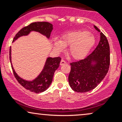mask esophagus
Segmentation results:
<instances>
[{"instance_id":"1","label":"esophagus","mask_w":122,"mask_h":122,"mask_svg":"<svg viewBox=\"0 0 122 122\" xmlns=\"http://www.w3.org/2000/svg\"><path fill=\"white\" fill-rule=\"evenodd\" d=\"M66 62L65 61H64V60H61V62H60V65H64V64H66Z\"/></svg>"}]
</instances>
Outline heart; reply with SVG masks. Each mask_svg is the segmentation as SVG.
<instances>
[{
	"label": "heart",
	"mask_w": 122,
	"mask_h": 122,
	"mask_svg": "<svg viewBox=\"0 0 122 122\" xmlns=\"http://www.w3.org/2000/svg\"><path fill=\"white\" fill-rule=\"evenodd\" d=\"M53 41L55 47L60 51L70 46L68 54L76 60L86 56L96 42L95 36L86 30L72 31L62 36L61 40L54 39Z\"/></svg>",
	"instance_id": "heart-1"
}]
</instances>
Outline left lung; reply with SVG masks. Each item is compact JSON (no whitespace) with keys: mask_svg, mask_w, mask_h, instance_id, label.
Masks as SVG:
<instances>
[{"mask_svg":"<svg viewBox=\"0 0 122 122\" xmlns=\"http://www.w3.org/2000/svg\"><path fill=\"white\" fill-rule=\"evenodd\" d=\"M100 33L99 44L91 54L84 59L71 62L68 77L70 86L77 92H89L97 86L104 79L110 64V46L105 35L96 26Z\"/></svg>","mask_w":122,"mask_h":122,"instance_id":"1","label":"left lung"}]
</instances>
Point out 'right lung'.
I'll use <instances>...</instances> for the list:
<instances>
[{"instance_id": "right-lung-1", "label": "right lung", "mask_w": 122, "mask_h": 122, "mask_svg": "<svg viewBox=\"0 0 122 122\" xmlns=\"http://www.w3.org/2000/svg\"><path fill=\"white\" fill-rule=\"evenodd\" d=\"M53 30V25L46 22H33L27 26L22 28L18 32L13 39V42L22 36H27L32 31L39 32L44 35L47 38H49L51 31ZM11 47L10 49V60L11 63ZM61 58L60 57H48L46 61L43 69L36 79L33 81H26L22 79L15 72L12 66H11L14 75L20 84L26 89L35 93L42 92L49 87L53 80L54 72L59 67Z\"/></svg>"}]
</instances>
